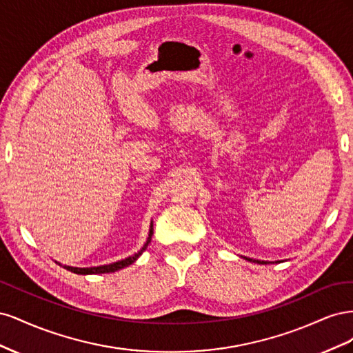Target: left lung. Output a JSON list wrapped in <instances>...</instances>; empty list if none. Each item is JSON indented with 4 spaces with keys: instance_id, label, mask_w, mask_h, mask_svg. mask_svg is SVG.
Instances as JSON below:
<instances>
[{
    "instance_id": "left-lung-1",
    "label": "left lung",
    "mask_w": 353,
    "mask_h": 353,
    "mask_svg": "<svg viewBox=\"0 0 353 353\" xmlns=\"http://www.w3.org/2000/svg\"><path fill=\"white\" fill-rule=\"evenodd\" d=\"M249 261H253V259H249ZM253 262H258V263H265V262H261V261H253Z\"/></svg>"
}]
</instances>
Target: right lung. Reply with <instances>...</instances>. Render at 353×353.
<instances>
[{
  "instance_id": "right-lung-1",
  "label": "right lung",
  "mask_w": 353,
  "mask_h": 353,
  "mask_svg": "<svg viewBox=\"0 0 353 353\" xmlns=\"http://www.w3.org/2000/svg\"><path fill=\"white\" fill-rule=\"evenodd\" d=\"M152 236H153V225L150 227V234H148L147 243L143 245V249H141L140 252H138V253H135L134 256H130V258H126V259H123V261L114 262V263H110V265L94 266V268H73V266H65V268L69 270V271H72V272H74V274H81V275H87V274H105V272H114V271H117V270H122V268H125V266L134 263V262L138 259V256H140V254L147 249L148 243L152 241Z\"/></svg>"
}]
</instances>
